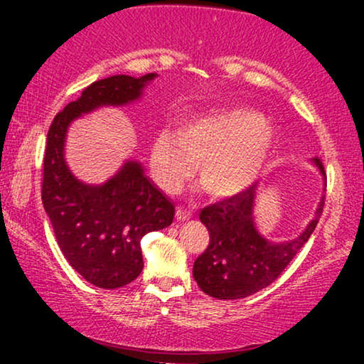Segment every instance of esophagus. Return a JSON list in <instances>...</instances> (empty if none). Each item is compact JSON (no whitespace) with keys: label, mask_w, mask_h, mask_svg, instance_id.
Returning a JSON list of instances; mask_svg holds the SVG:
<instances>
[{"label":"esophagus","mask_w":364,"mask_h":364,"mask_svg":"<svg viewBox=\"0 0 364 364\" xmlns=\"http://www.w3.org/2000/svg\"><path fill=\"white\" fill-rule=\"evenodd\" d=\"M176 217H177L178 222H186V220H188V218L192 217V213L188 212V210H183V208H177Z\"/></svg>","instance_id":"esophagus-1"}]
</instances>
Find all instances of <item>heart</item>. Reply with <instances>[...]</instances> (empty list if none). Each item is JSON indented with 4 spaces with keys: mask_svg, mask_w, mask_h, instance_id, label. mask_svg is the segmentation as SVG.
<instances>
[{
    "mask_svg": "<svg viewBox=\"0 0 364 364\" xmlns=\"http://www.w3.org/2000/svg\"><path fill=\"white\" fill-rule=\"evenodd\" d=\"M275 131L245 107H218L183 121L177 132L159 131L149 144V167L159 187L177 193L198 164V183L217 200L248 191L270 156Z\"/></svg>",
    "mask_w": 364,
    "mask_h": 364,
    "instance_id": "1",
    "label": "heart"
}]
</instances>
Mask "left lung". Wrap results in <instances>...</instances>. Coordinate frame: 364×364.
<instances>
[{
	"label": "left lung",
	"mask_w": 364,
	"mask_h": 364,
	"mask_svg": "<svg viewBox=\"0 0 364 364\" xmlns=\"http://www.w3.org/2000/svg\"><path fill=\"white\" fill-rule=\"evenodd\" d=\"M310 162L323 178V196L315 215L295 238L277 242L258 230L253 215L258 183L240 196L203 208L198 218L207 227L210 242L193 263V278L203 293L217 300H238L267 288L282 275L311 237L325 205V168L320 159Z\"/></svg>",
	"instance_id": "8db88e82"
}]
</instances>
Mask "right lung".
I'll return each mask as SVG.
<instances>
[{"instance_id":"right-lung-1","label":"right lung","mask_w":364,"mask_h":364,"mask_svg":"<svg viewBox=\"0 0 364 364\" xmlns=\"http://www.w3.org/2000/svg\"><path fill=\"white\" fill-rule=\"evenodd\" d=\"M157 77L121 74L92 82L54 117L44 152L43 205L58 245L74 270L97 288H121L141 275V240L173 220V203L146 176L136 159H126L102 183H86L66 162V137L76 119L101 107H122L142 99Z\"/></svg>"}]
</instances>
